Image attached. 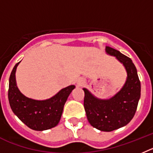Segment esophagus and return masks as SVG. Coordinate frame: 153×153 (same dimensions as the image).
<instances>
[{
  "instance_id": "esophagus-1",
  "label": "esophagus",
  "mask_w": 153,
  "mask_h": 153,
  "mask_svg": "<svg viewBox=\"0 0 153 153\" xmlns=\"http://www.w3.org/2000/svg\"><path fill=\"white\" fill-rule=\"evenodd\" d=\"M77 84H78V86H83L85 84V80L82 78H80L77 81Z\"/></svg>"
}]
</instances>
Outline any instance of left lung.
<instances>
[{
    "instance_id": "1",
    "label": "left lung",
    "mask_w": 153,
    "mask_h": 153,
    "mask_svg": "<svg viewBox=\"0 0 153 153\" xmlns=\"http://www.w3.org/2000/svg\"><path fill=\"white\" fill-rule=\"evenodd\" d=\"M105 51L123 64L127 74L126 82L109 99L98 98L84 88V107L88 120L93 127L111 132L126 126L133 119L140 98L141 85L137 68L130 58L109 46Z\"/></svg>"
}]
</instances>
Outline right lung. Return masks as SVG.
<instances>
[{"mask_svg":"<svg viewBox=\"0 0 153 153\" xmlns=\"http://www.w3.org/2000/svg\"><path fill=\"white\" fill-rule=\"evenodd\" d=\"M20 62L15 65L9 79L8 100L12 111L32 130L42 131L55 127L59 123L65 104L75 86L69 85L46 100L26 97L16 85L15 74Z\"/></svg>","mask_w":153,"mask_h":153,"instance_id":"add662e5","label":"right lung"}]
</instances>
